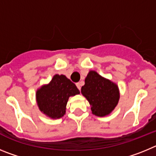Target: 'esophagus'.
I'll return each mask as SVG.
<instances>
[{"instance_id":"esophagus-1","label":"esophagus","mask_w":156,"mask_h":156,"mask_svg":"<svg viewBox=\"0 0 156 156\" xmlns=\"http://www.w3.org/2000/svg\"><path fill=\"white\" fill-rule=\"evenodd\" d=\"M81 86H82V85H81V83H76V87H77V88H78V89H79L80 90H81Z\"/></svg>"}]
</instances>
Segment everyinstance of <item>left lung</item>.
Returning <instances> with one entry per match:
<instances>
[{"label": "left lung", "mask_w": 156, "mask_h": 156, "mask_svg": "<svg viewBox=\"0 0 156 156\" xmlns=\"http://www.w3.org/2000/svg\"><path fill=\"white\" fill-rule=\"evenodd\" d=\"M81 93L91 105L92 113L100 117L109 115L119 99L118 86L95 71L89 72Z\"/></svg>", "instance_id": "8db88e82"}]
</instances>
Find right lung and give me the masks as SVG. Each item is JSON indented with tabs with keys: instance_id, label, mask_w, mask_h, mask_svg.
I'll list each match as a JSON object with an SVG mask.
<instances>
[{
	"instance_id": "obj_1",
	"label": "right lung",
	"mask_w": 156,
	"mask_h": 156,
	"mask_svg": "<svg viewBox=\"0 0 156 156\" xmlns=\"http://www.w3.org/2000/svg\"><path fill=\"white\" fill-rule=\"evenodd\" d=\"M79 94L75 83L66 76L56 74L48 84L37 90L36 98L43 113L51 119H59L66 114L69 98Z\"/></svg>"
}]
</instances>
